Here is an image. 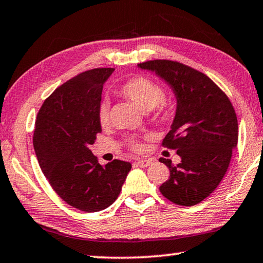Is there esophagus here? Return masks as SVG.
<instances>
[{
	"label": "esophagus",
	"instance_id": "esophagus-1",
	"mask_svg": "<svg viewBox=\"0 0 263 263\" xmlns=\"http://www.w3.org/2000/svg\"><path fill=\"white\" fill-rule=\"evenodd\" d=\"M152 164V160L150 159H140V160H137L136 162V165H138L140 167H146Z\"/></svg>",
	"mask_w": 263,
	"mask_h": 263
}]
</instances>
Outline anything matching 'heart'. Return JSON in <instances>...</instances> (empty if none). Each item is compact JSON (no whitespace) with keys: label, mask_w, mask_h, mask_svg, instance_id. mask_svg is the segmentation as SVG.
Segmentation results:
<instances>
[{"label":"heart","mask_w":263,"mask_h":263,"mask_svg":"<svg viewBox=\"0 0 263 263\" xmlns=\"http://www.w3.org/2000/svg\"><path fill=\"white\" fill-rule=\"evenodd\" d=\"M120 94L130 99L142 111H150L156 118L166 119L174 109V104L169 99L163 98V89L157 82L144 77H137L130 79L121 86ZM108 105L101 103L98 109V120L101 126H105L108 121ZM131 148L138 150L139 143L135 138L128 139Z\"/></svg>","instance_id":"obj_1"}]
</instances>
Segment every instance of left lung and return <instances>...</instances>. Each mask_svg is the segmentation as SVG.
I'll return each mask as SVG.
<instances>
[{
  "mask_svg": "<svg viewBox=\"0 0 263 263\" xmlns=\"http://www.w3.org/2000/svg\"><path fill=\"white\" fill-rule=\"evenodd\" d=\"M138 67L155 72L177 100L163 145L177 151L182 160L175 166L170 159H159L170 170L159 191L175 204H197L216 189L228 170L238 138L235 109L210 78L181 62L151 60Z\"/></svg>",
  "mask_w": 263,
  "mask_h": 263,
  "instance_id": "1",
  "label": "left lung"
}]
</instances>
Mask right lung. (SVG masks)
Here are the masks:
<instances>
[{
    "label": "right lung",
    "mask_w": 263,
    "mask_h": 263,
    "mask_svg": "<svg viewBox=\"0 0 263 263\" xmlns=\"http://www.w3.org/2000/svg\"><path fill=\"white\" fill-rule=\"evenodd\" d=\"M115 68H94L58 87L42 104L33 137L37 162L54 191L70 206L96 213L118 197L131 164L115 159L100 165L89 150L103 86Z\"/></svg>",
    "instance_id": "obj_1"
}]
</instances>
